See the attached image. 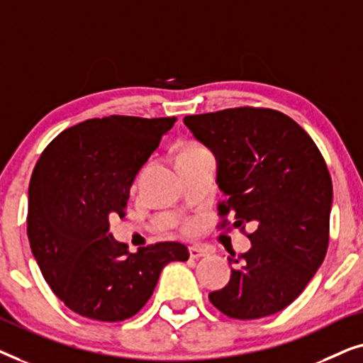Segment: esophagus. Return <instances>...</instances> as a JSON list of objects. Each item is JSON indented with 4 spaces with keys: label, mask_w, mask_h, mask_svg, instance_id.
<instances>
[{
    "label": "esophagus",
    "mask_w": 363,
    "mask_h": 363,
    "mask_svg": "<svg viewBox=\"0 0 363 363\" xmlns=\"http://www.w3.org/2000/svg\"><path fill=\"white\" fill-rule=\"evenodd\" d=\"M210 255V250L206 246H200V245H193L190 246V257L191 259H198V257L208 256Z\"/></svg>",
    "instance_id": "obj_1"
}]
</instances>
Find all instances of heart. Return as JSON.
Returning <instances> with one entry per match:
<instances>
[{"label":"heart","mask_w":363,"mask_h":363,"mask_svg":"<svg viewBox=\"0 0 363 363\" xmlns=\"http://www.w3.org/2000/svg\"><path fill=\"white\" fill-rule=\"evenodd\" d=\"M200 150H205V147H203L201 143L191 140V142H186L185 145H183L182 152L178 153V155H185V153H193V152H200Z\"/></svg>","instance_id":"b5f03b06"}]
</instances>
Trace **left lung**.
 I'll use <instances>...</instances> for the list:
<instances>
[{
	"mask_svg": "<svg viewBox=\"0 0 363 363\" xmlns=\"http://www.w3.org/2000/svg\"><path fill=\"white\" fill-rule=\"evenodd\" d=\"M218 160V230L244 231L251 250L211 304L231 319L272 315L292 304L324 261L329 246L332 180L314 140L286 113L235 107L183 118ZM235 256V255H231ZM230 261H233L230 257Z\"/></svg>",
	"mask_w": 363,
	"mask_h": 363,
	"instance_id": "1",
	"label": "left lung"
}]
</instances>
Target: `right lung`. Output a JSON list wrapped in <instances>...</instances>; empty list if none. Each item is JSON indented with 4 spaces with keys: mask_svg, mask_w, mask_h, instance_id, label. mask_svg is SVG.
Instances as JSON below:
<instances>
[{
    "mask_svg": "<svg viewBox=\"0 0 363 363\" xmlns=\"http://www.w3.org/2000/svg\"><path fill=\"white\" fill-rule=\"evenodd\" d=\"M175 121L91 118L59 133L39 157L29 182V245L49 287L76 314L125 320L147 304L168 262L190 257L177 241L130 252L108 233V216L125 215L133 178Z\"/></svg>",
    "mask_w": 363,
    "mask_h": 363,
    "instance_id": "obj_1",
    "label": "right lung"
}]
</instances>
